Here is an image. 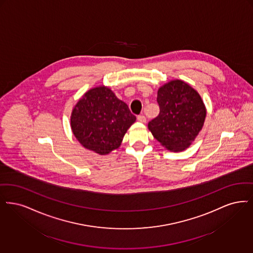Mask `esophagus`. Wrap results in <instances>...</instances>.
<instances>
[{
	"label": "esophagus",
	"instance_id": "34e87169",
	"mask_svg": "<svg viewBox=\"0 0 253 253\" xmlns=\"http://www.w3.org/2000/svg\"><path fill=\"white\" fill-rule=\"evenodd\" d=\"M137 119H138V121L140 122V123H145L146 122V118H145L144 115H139Z\"/></svg>",
	"mask_w": 253,
	"mask_h": 253
}]
</instances>
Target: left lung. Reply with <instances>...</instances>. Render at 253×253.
I'll list each match as a JSON object with an SVG mask.
<instances>
[{
	"label": "left lung",
	"instance_id": "obj_1",
	"mask_svg": "<svg viewBox=\"0 0 253 253\" xmlns=\"http://www.w3.org/2000/svg\"><path fill=\"white\" fill-rule=\"evenodd\" d=\"M160 114L148 123L155 139L170 151H182L202 129L205 105L196 89L182 80H172L158 90Z\"/></svg>",
	"mask_w": 253,
	"mask_h": 253
}]
</instances>
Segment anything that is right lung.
Instances as JSON below:
<instances>
[{
    "instance_id": "right-lung-1",
    "label": "right lung",
    "mask_w": 253,
    "mask_h": 253,
    "mask_svg": "<svg viewBox=\"0 0 253 253\" xmlns=\"http://www.w3.org/2000/svg\"><path fill=\"white\" fill-rule=\"evenodd\" d=\"M136 121L127 105L105 86L90 88L77 102L71 115V127L85 148L107 155L121 145Z\"/></svg>"
}]
</instances>
